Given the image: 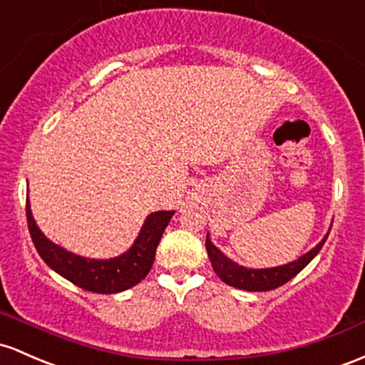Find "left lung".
Wrapping results in <instances>:
<instances>
[{"mask_svg":"<svg viewBox=\"0 0 365 365\" xmlns=\"http://www.w3.org/2000/svg\"><path fill=\"white\" fill-rule=\"evenodd\" d=\"M327 235L314 247V250H310L307 255H303L302 258L294 259V262L287 263V265L274 268H246L237 265V263H234L232 259H228L227 256L210 241V235L206 237V251L207 256H210L211 265H213L215 274L218 275L223 282L228 284V286L239 287V289L244 291H272L275 289V287H280L282 284H286L287 280L293 279L294 275H298L299 272L317 256L319 251L322 250Z\"/></svg>","mask_w":365,"mask_h":365,"instance_id":"obj_1","label":"left lung"}]
</instances>
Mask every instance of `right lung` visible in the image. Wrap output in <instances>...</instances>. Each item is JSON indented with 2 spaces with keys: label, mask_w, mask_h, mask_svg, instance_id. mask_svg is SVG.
I'll return each instance as SVG.
<instances>
[{
  "label": "right lung",
  "mask_w": 365,
  "mask_h": 365,
  "mask_svg": "<svg viewBox=\"0 0 365 365\" xmlns=\"http://www.w3.org/2000/svg\"><path fill=\"white\" fill-rule=\"evenodd\" d=\"M26 215L31 239L48 267L53 268L57 274L71 280L81 289L100 294H112L130 289L140 280L145 279V275L150 272L152 263H154L155 250L161 241L164 228L168 227L175 211L150 213L133 246L126 253L110 259L83 258V256L69 253L63 247L51 242L50 239H46L45 234L36 225L29 201L26 206Z\"/></svg>",
  "instance_id": "obj_1"
}]
</instances>
